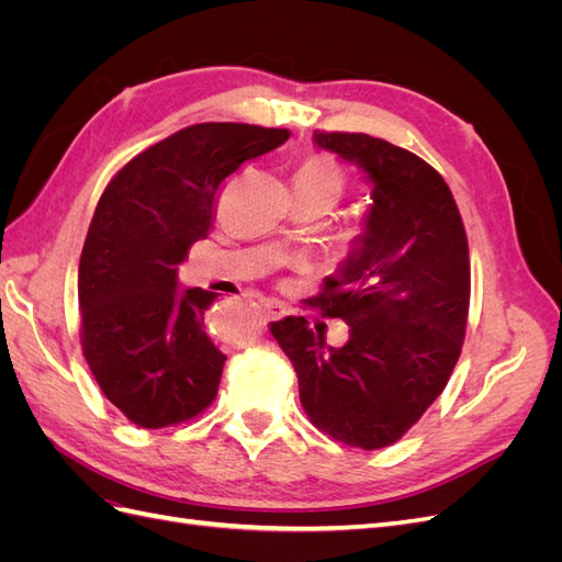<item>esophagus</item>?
<instances>
[{"label":"esophagus","instance_id":"esophagus-1","mask_svg":"<svg viewBox=\"0 0 562 562\" xmlns=\"http://www.w3.org/2000/svg\"><path fill=\"white\" fill-rule=\"evenodd\" d=\"M260 304H262V310H265L271 318H279V316L285 314V307H283L281 302H277V300H260Z\"/></svg>","mask_w":562,"mask_h":562}]
</instances>
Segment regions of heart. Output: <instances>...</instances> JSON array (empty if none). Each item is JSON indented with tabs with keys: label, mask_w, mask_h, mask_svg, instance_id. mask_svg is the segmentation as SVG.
Listing matches in <instances>:
<instances>
[{
	"label": "heart",
	"mask_w": 562,
	"mask_h": 562,
	"mask_svg": "<svg viewBox=\"0 0 562 562\" xmlns=\"http://www.w3.org/2000/svg\"><path fill=\"white\" fill-rule=\"evenodd\" d=\"M295 182H310V184L323 187V190H330L337 196L342 194V187H345V178H342V171H339V166L330 157H323V155L304 159L295 173Z\"/></svg>",
	"instance_id": "1"
}]
</instances>
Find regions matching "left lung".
<instances>
[{
    "label": "left lung",
    "mask_w": 562,
    "mask_h": 562,
    "mask_svg": "<svg viewBox=\"0 0 562 562\" xmlns=\"http://www.w3.org/2000/svg\"><path fill=\"white\" fill-rule=\"evenodd\" d=\"M314 143L359 164L372 184L366 229L310 300L349 326L326 345L304 316L271 323L291 359L300 403L339 443L386 448L443 394L462 353L471 262L448 182L413 151L366 133L316 131Z\"/></svg>",
    "instance_id": "left-lung-1"
}]
</instances>
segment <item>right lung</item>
<instances>
[{
	"label": "right lung",
	"mask_w": 562,
	"mask_h": 562,
	"mask_svg": "<svg viewBox=\"0 0 562 562\" xmlns=\"http://www.w3.org/2000/svg\"><path fill=\"white\" fill-rule=\"evenodd\" d=\"M291 138L234 122L187 126L147 147L100 196L79 260L81 351L100 391L140 429L199 417L227 356L206 333L215 295L178 291V265L206 239L225 178Z\"/></svg>",
	"instance_id": "1"
}]
</instances>
